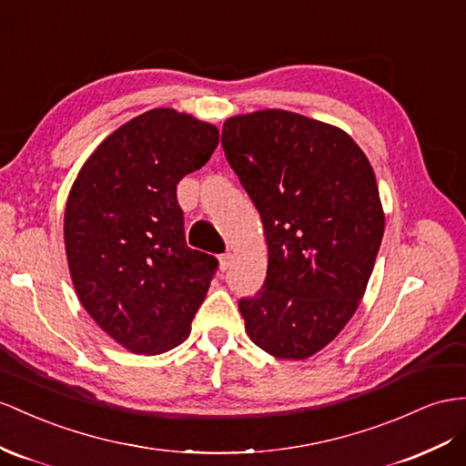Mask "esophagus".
<instances>
[{
    "instance_id": "1",
    "label": "esophagus",
    "mask_w": 466,
    "mask_h": 466,
    "mask_svg": "<svg viewBox=\"0 0 466 466\" xmlns=\"http://www.w3.org/2000/svg\"><path fill=\"white\" fill-rule=\"evenodd\" d=\"M218 261H220V269L222 271H226L230 268V261H232V254L230 252H226V254H222L220 258H218Z\"/></svg>"
}]
</instances>
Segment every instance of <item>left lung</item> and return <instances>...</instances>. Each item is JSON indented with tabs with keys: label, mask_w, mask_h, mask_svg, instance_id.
Listing matches in <instances>:
<instances>
[{
	"label": "left lung",
	"mask_w": 466,
	"mask_h": 466,
	"mask_svg": "<svg viewBox=\"0 0 466 466\" xmlns=\"http://www.w3.org/2000/svg\"><path fill=\"white\" fill-rule=\"evenodd\" d=\"M222 149L264 222L268 276L238 301L261 350L303 360L356 313L384 236L376 175L335 126L285 110L224 122Z\"/></svg>",
	"instance_id": "1"
}]
</instances>
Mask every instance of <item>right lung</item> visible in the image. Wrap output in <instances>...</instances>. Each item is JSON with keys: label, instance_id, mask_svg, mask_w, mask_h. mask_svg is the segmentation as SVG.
Segmentation results:
<instances>
[{"label": "right lung", "instance_id": "1", "mask_svg": "<svg viewBox=\"0 0 466 466\" xmlns=\"http://www.w3.org/2000/svg\"><path fill=\"white\" fill-rule=\"evenodd\" d=\"M218 146L217 126L155 108L117 127L82 165L65 248L82 307L136 354L181 344L218 259L185 240L177 185Z\"/></svg>", "mask_w": 466, "mask_h": 466}]
</instances>
